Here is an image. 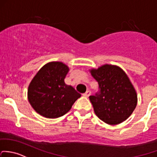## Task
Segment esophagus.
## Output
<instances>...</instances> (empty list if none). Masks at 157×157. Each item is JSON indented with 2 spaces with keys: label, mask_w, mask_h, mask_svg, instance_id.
I'll return each mask as SVG.
<instances>
[{
  "label": "esophagus",
  "mask_w": 157,
  "mask_h": 157,
  "mask_svg": "<svg viewBox=\"0 0 157 157\" xmlns=\"http://www.w3.org/2000/svg\"><path fill=\"white\" fill-rule=\"evenodd\" d=\"M90 95H91V92L89 91V90H88V91H86V92H85V93L83 94V96H85V97H89Z\"/></svg>",
  "instance_id": "esophagus-1"
}]
</instances>
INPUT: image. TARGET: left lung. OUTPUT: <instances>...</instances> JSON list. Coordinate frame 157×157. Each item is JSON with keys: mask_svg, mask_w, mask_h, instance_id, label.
<instances>
[{"mask_svg": "<svg viewBox=\"0 0 157 157\" xmlns=\"http://www.w3.org/2000/svg\"><path fill=\"white\" fill-rule=\"evenodd\" d=\"M91 74L98 83V91L89 97L96 116L110 125L126 120L137 105L136 92L126 73L105 65L92 69Z\"/></svg>", "mask_w": 157, "mask_h": 157, "instance_id": "8db88e82", "label": "left lung"}]
</instances>
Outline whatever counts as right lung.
<instances>
[{
    "mask_svg": "<svg viewBox=\"0 0 157 157\" xmlns=\"http://www.w3.org/2000/svg\"><path fill=\"white\" fill-rule=\"evenodd\" d=\"M69 68L59 62H49L31 80L28 98L36 112L47 118L65 115L81 95L65 83Z\"/></svg>",
    "mask_w": 157,
    "mask_h": 157,
    "instance_id": "obj_1",
    "label": "right lung"
}]
</instances>
